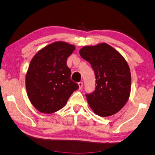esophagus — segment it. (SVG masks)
Here are the masks:
<instances>
[{"mask_svg": "<svg viewBox=\"0 0 155 155\" xmlns=\"http://www.w3.org/2000/svg\"><path fill=\"white\" fill-rule=\"evenodd\" d=\"M78 85H79V89L80 90H82V87H83V83L82 82H80L78 83Z\"/></svg>", "mask_w": 155, "mask_h": 155, "instance_id": "34e87169", "label": "esophagus"}]
</instances>
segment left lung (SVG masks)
<instances>
[{
	"mask_svg": "<svg viewBox=\"0 0 155 155\" xmlns=\"http://www.w3.org/2000/svg\"><path fill=\"white\" fill-rule=\"evenodd\" d=\"M80 54L90 62L95 75V90L86 94L91 109L103 117L119 112L128 101L131 92V73L125 59L105 43L84 46Z\"/></svg>",
	"mask_w": 155,
	"mask_h": 155,
	"instance_id": "8db88e82",
	"label": "left lung"
}]
</instances>
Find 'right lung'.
Instances as JSON below:
<instances>
[{
  "label": "right lung",
  "instance_id": "obj_1",
  "mask_svg": "<svg viewBox=\"0 0 155 155\" xmlns=\"http://www.w3.org/2000/svg\"><path fill=\"white\" fill-rule=\"evenodd\" d=\"M75 46L57 41L45 46L35 54L26 75V88L32 105L45 114L63 107L79 86L71 80L67 60Z\"/></svg>",
  "mask_w": 155,
  "mask_h": 155
}]
</instances>
